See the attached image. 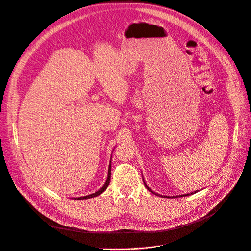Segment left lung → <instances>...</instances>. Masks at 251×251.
<instances>
[{
    "mask_svg": "<svg viewBox=\"0 0 251 251\" xmlns=\"http://www.w3.org/2000/svg\"><path fill=\"white\" fill-rule=\"evenodd\" d=\"M143 178H144V177H143ZM144 182H145V185H146V187H147V188H148V189H149L151 192H152V193L156 194V196H158V197H162V198H170V197H165V196H160V194H157L156 192H154L153 190H151V188H150V187L147 185V183H146L145 179H144ZM196 192H197V191H194V192H190V193H191V194H193V193H196ZM187 196H189V193H186V194H181V196H177V198H178V197H187ZM174 198H176V197H174Z\"/></svg>",
    "mask_w": 251,
    "mask_h": 251,
    "instance_id": "1",
    "label": "left lung"
}]
</instances>
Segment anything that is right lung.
<instances>
[{"instance_id": "obj_1", "label": "right lung", "mask_w": 251, "mask_h": 251, "mask_svg": "<svg viewBox=\"0 0 251 251\" xmlns=\"http://www.w3.org/2000/svg\"><path fill=\"white\" fill-rule=\"evenodd\" d=\"M111 159V158H110ZM111 161L109 162V165H108V173H107V178H106V181H105V183L102 185V187L100 188V189H99L98 191H96L95 193H92V194H89V196H86V197H81V198H75V200H87V199H92V198H96V197H98V196H100V193H102L106 188H107V186H108V184H109V181H110V173H111V171H110V169H111Z\"/></svg>"}]
</instances>
